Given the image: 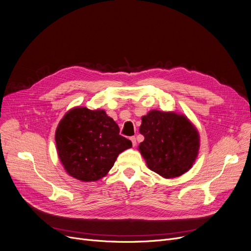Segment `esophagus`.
<instances>
[{
    "instance_id": "1",
    "label": "esophagus",
    "mask_w": 251,
    "mask_h": 251,
    "mask_svg": "<svg viewBox=\"0 0 251 251\" xmlns=\"http://www.w3.org/2000/svg\"><path fill=\"white\" fill-rule=\"evenodd\" d=\"M130 140H131V142H132V146L135 147L136 146V138H135V136H131Z\"/></svg>"
}]
</instances>
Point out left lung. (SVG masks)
Wrapping results in <instances>:
<instances>
[{
    "instance_id": "obj_1",
    "label": "left lung",
    "mask_w": 251,
    "mask_h": 251,
    "mask_svg": "<svg viewBox=\"0 0 251 251\" xmlns=\"http://www.w3.org/2000/svg\"><path fill=\"white\" fill-rule=\"evenodd\" d=\"M138 146L149 169L166 178H176L189 171L200 151V133L185 115L150 111L141 117Z\"/></svg>"
}]
</instances>
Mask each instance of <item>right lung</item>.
<instances>
[{"label":"right lung","instance_id":"1","mask_svg":"<svg viewBox=\"0 0 251 251\" xmlns=\"http://www.w3.org/2000/svg\"><path fill=\"white\" fill-rule=\"evenodd\" d=\"M119 132L117 123L103 110H69L55 133L58 155L66 172L82 182L104 177L118 155L132 148V142Z\"/></svg>","mask_w":251,"mask_h":251}]
</instances>
